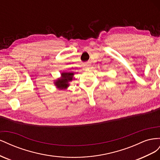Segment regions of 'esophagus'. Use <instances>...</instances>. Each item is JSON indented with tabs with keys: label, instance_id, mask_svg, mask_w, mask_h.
<instances>
[{
	"label": "esophagus",
	"instance_id": "esophagus-1",
	"mask_svg": "<svg viewBox=\"0 0 160 160\" xmlns=\"http://www.w3.org/2000/svg\"><path fill=\"white\" fill-rule=\"evenodd\" d=\"M87 67H87V66H85V68H87Z\"/></svg>",
	"mask_w": 160,
	"mask_h": 160
}]
</instances>
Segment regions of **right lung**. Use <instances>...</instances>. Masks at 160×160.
<instances>
[{"label":"right lung","instance_id":"right-lung-1","mask_svg":"<svg viewBox=\"0 0 160 160\" xmlns=\"http://www.w3.org/2000/svg\"><path fill=\"white\" fill-rule=\"evenodd\" d=\"M74 72L63 71L61 73L59 78L54 81V84L56 88L59 89H66L69 86V82H71L73 78Z\"/></svg>","mask_w":160,"mask_h":160}]
</instances>
